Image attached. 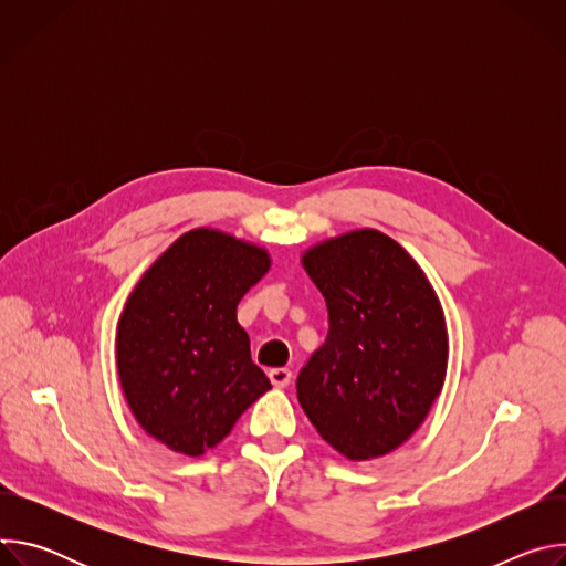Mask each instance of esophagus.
I'll return each instance as SVG.
<instances>
[{
	"label": "esophagus",
	"instance_id": "esophagus-1",
	"mask_svg": "<svg viewBox=\"0 0 566 566\" xmlns=\"http://www.w3.org/2000/svg\"><path fill=\"white\" fill-rule=\"evenodd\" d=\"M269 378H271V382H273V387H286L289 382H291V371L289 369H284V367H277V369H271L269 371Z\"/></svg>",
	"mask_w": 566,
	"mask_h": 566
}]
</instances>
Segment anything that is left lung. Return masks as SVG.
I'll return each mask as SVG.
<instances>
[{
  "label": "left lung",
  "mask_w": 566,
  "mask_h": 566,
  "mask_svg": "<svg viewBox=\"0 0 566 566\" xmlns=\"http://www.w3.org/2000/svg\"><path fill=\"white\" fill-rule=\"evenodd\" d=\"M302 266L329 311V336L297 376V400L349 461L382 457L428 419L448 371L441 300L417 260L376 228L322 239Z\"/></svg>",
  "instance_id": "left-lung-1"
}]
</instances>
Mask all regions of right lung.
Returning a JSON list of instances; mask_svg holds the SVG:
<instances>
[{"label": "right lung", "instance_id": "add662e5", "mask_svg": "<svg viewBox=\"0 0 566 566\" xmlns=\"http://www.w3.org/2000/svg\"><path fill=\"white\" fill-rule=\"evenodd\" d=\"M271 269L264 247L217 228L184 232L129 293L116 369L136 423L186 457L219 446L271 389L237 304Z\"/></svg>", "mask_w": 566, "mask_h": 566}]
</instances>
